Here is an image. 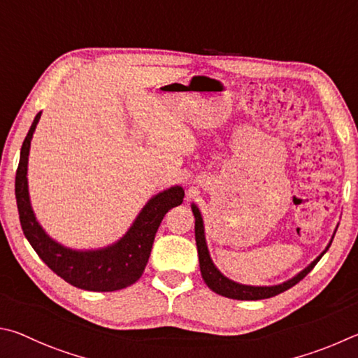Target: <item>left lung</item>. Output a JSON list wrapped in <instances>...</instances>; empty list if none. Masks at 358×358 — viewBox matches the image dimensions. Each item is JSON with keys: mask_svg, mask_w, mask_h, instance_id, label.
<instances>
[{"mask_svg": "<svg viewBox=\"0 0 358 358\" xmlns=\"http://www.w3.org/2000/svg\"><path fill=\"white\" fill-rule=\"evenodd\" d=\"M192 212L195 215V241H196V247H198V258H199V268H201V275L204 283L208 285L212 291L220 294L223 297L228 299H236V300H261V299H268L273 296H278V294L285 292L292 287L294 285H297L300 280H303L306 275H308L313 267L317 264V261L322 258L324 253L327 252L329 247L331 245V239L327 248L317 256V258L311 262L308 267H305L302 272L297 273L296 277L285 281L281 285H275V286H247V285H241L236 283V281L229 280L224 277V275L218 271L215 267L214 262L210 259L209 250H208V243H206V237H204V224H203V217L201 212L196 208L195 204H192ZM336 233V231H335ZM335 237V234H334Z\"/></svg>", "mask_w": 358, "mask_h": 358, "instance_id": "8db88e82", "label": "left lung"}]
</instances>
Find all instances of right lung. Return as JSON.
Returning a JSON list of instances; mask_svg holds the SVG:
<instances>
[{
  "mask_svg": "<svg viewBox=\"0 0 358 358\" xmlns=\"http://www.w3.org/2000/svg\"><path fill=\"white\" fill-rule=\"evenodd\" d=\"M37 113L24 138L15 174V198L23 234L39 258L69 285L86 291L110 292L134 285L144 272L157 229L169 209L182 204L184 189L176 185L157 193L141 209L134 224L116 243L100 250L67 248L55 242L36 220L28 193V155L31 138L41 119Z\"/></svg>",
  "mask_w": 358,
  "mask_h": 358,
  "instance_id": "add662e5",
  "label": "right lung"
}]
</instances>
